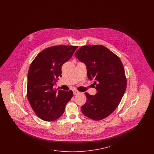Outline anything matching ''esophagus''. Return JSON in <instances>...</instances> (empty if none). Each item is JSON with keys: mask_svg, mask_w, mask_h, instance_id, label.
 Returning a JSON list of instances; mask_svg holds the SVG:
<instances>
[{"mask_svg": "<svg viewBox=\"0 0 154 154\" xmlns=\"http://www.w3.org/2000/svg\"><path fill=\"white\" fill-rule=\"evenodd\" d=\"M73 92L74 95H77V94H80V92H79V91H77V90H73Z\"/></svg>", "mask_w": 154, "mask_h": 154, "instance_id": "34e87169", "label": "esophagus"}]
</instances>
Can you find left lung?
Wrapping results in <instances>:
<instances>
[{
  "label": "left lung",
  "instance_id": "obj_1",
  "mask_svg": "<svg viewBox=\"0 0 154 154\" xmlns=\"http://www.w3.org/2000/svg\"><path fill=\"white\" fill-rule=\"evenodd\" d=\"M74 56L85 64L88 78L95 81L97 91L94 96L85 93L87 102L81 107L82 112L95 121L107 117L117 107L126 88L121 59L101 45L82 46Z\"/></svg>",
  "mask_w": 154,
  "mask_h": 154
}]
</instances>
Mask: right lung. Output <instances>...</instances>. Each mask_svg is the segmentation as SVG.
<instances>
[{
    "instance_id": "add662e5",
    "label": "right lung",
    "mask_w": 154,
    "mask_h": 154,
    "mask_svg": "<svg viewBox=\"0 0 154 154\" xmlns=\"http://www.w3.org/2000/svg\"><path fill=\"white\" fill-rule=\"evenodd\" d=\"M78 46L57 45L40 52L30 66L28 74L27 97L37 116L45 121H52L63 114L73 92L54 89L61 67L68 61Z\"/></svg>"
}]
</instances>
